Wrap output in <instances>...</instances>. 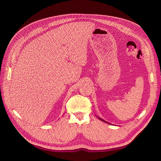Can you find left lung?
Segmentation results:
<instances>
[{"label":"left lung","mask_w":161,"mask_h":161,"mask_svg":"<svg viewBox=\"0 0 161 161\" xmlns=\"http://www.w3.org/2000/svg\"><path fill=\"white\" fill-rule=\"evenodd\" d=\"M98 119H100V120H101V121H104V122H106V123H108V124H109V123H108V122H106V121H104V120H103V119H101V118H100V117H98Z\"/></svg>","instance_id":"8db88e82"}]
</instances>
